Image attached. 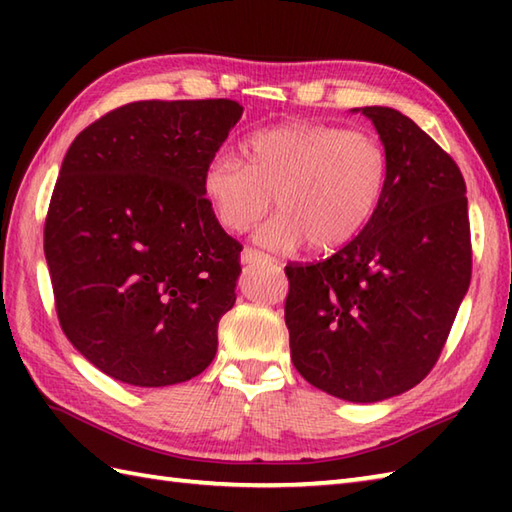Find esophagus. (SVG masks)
Instances as JSON below:
<instances>
[{
	"label": "esophagus",
	"mask_w": 512,
	"mask_h": 512,
	"mask_svg": "<svg viewBox=\"0 0 512 512\" xmlns=\"http://www.w3.org/2000/svg\"><path fill=\"white\" fill-rule=\"evenodd\" d=\"M242 264H257V262H262V259H268L264 253H259V250H255V248H244L242 250Z\"/></svg>",
	"instance_id": "obj_1"
}]
</instances>
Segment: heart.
I'll return each mask as SVG.
<instances>
[{"label": "heart", "mask_w": 512, "mask_h": 512, "mask_svg": "<svg viewBox=\"0 0 512 512\" xmlns=\"http://www.w3.org/2000/svg\"><path fill=\"white\" fill-rule=\"evenodd\" d=\"M246 162L217 154L202 171V193L226 231L246 233L270 211L257 233L273 250L308 242L332 253L363 231L378 211L389 162L380 140L325 123L295 121L259 129L244 143Z\"/></svg>", "instance_id": "heart-1"}]
</instances>
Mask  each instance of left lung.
<instances>
[{"label":"left lung","mask_w":512,"mask_h":512,"mask_svg":"<svg viewBox=\"0 0 512 512\" xmlns=\"http://www.w3.org/2000/svg\"><path fill=\"white\" fill-rule=\"evenodd\" d=\"M385 147L387 187L339 253L290 264V356L310 385L350 402L416 387L471 284L466 184L436 140L391 107H361Z\"/></svg>","instance_id":"left-lung-1"}]
</instances>
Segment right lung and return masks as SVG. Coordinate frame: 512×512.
<instances>
[{
    "label": "right lung",
    "instance_id": "add662e5",
    "mask_svg": "<svg viewBox=\"0 0 512 512\" xmlns=\"http://www.w3.org/2000/svg\"><path fill=\"white\" fill-rule=\"evenodd\" d=\"M242 112L228 99L136 101L63 158L43 228L57 317L121 383H184L215 358L242 244L215 220L202 171Z\"/></svg>",
    "mask_w": 512,
    "mask_h": 512
}]
</instances>
